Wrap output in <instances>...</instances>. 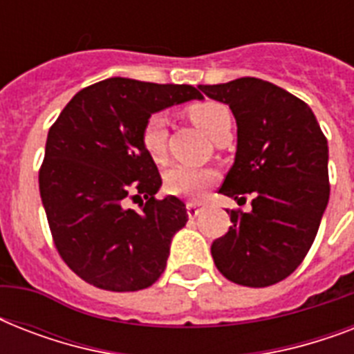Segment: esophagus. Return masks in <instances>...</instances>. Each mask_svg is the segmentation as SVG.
I'll list each match as a JSON object with an SVG mask.
<instances>
[{
	"instance_id": "obj_1",
	"label": "esophagus",
	"mask_w": 354,
	"mask_h": 354,
	"mask_svg": "<svg viewBox=\"0 0 354 354\" xmlns=\"http://www.w3.org/2000/svg\"><path fill=\"white\" fill-rule=\"evenodd\" d=\"M200 213H202V207H200L198 204H194V202H189L187 204L189 218H196V216H200Z\"/></svg>"
}]
</instances>
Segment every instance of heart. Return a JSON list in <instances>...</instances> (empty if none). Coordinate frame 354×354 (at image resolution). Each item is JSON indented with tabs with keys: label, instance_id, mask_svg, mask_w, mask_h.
I'll return each mask as SVG.
<instances>
[{
	"label": "heart",
	"instance_id": "heart-1",
	"mask_svg": "<svg viewBox=\"0 0 354 354\" xmlns=\"http://www.w3.org/2000/svg\"><path fill=\"white\" fill-rule=\"evenodd\" d=\"M189 118L202 128L211 139H215L224 128L232 127V113L224 104L215 101L196 102L189 108ZM143 145L156 161L165 158L167 150V119L163 113L150 115L143 128ZM215 172L200 167L176 163L165 172V187L171 194L198 198L215 182Z\"/></svg>",
	"mask_w": 354,
	"mask_h": 354
}]
</instances>
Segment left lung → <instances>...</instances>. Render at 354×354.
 I'll list each match as a JSON object with an SVG mask.
<instances>
[{"label":"left lung","instance_id":"obj_1","mask_svg":"<svg viewBox=\"0 0 354 354\" xmlns=\"http://www.w3.org/2000/svg\"><path fill=\"white\" fill-rule=\"evenodd\" d=\"M236 121V152L218 193L252 211H227L230 232L211 244L216 268L242 286L279 283L301 264L329 204V147L308 104L244 77L198 86Z\"/></svg>","mask_w":354,"mask_h":354}]
</instances>
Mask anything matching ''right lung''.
<instances>
[{"label": "right lung", "mask_w": 354, "mask_h": 354, "mask_svg": "<svg viewBox=\"0 0 354 354\" xmlns=\"http://www.w3.org/2000/svg\"><path fill=\"white\" fill-rule=\"evenodd\" d=\"M193 99H204L194 86L112 77L80 90L49 128L41 204L60 257L86 283L136 292L163 274L189 215L172 194L156 200L161 176L143 128L152 113Z\"/></svg>", "instance_id": "1"}]
</instances>
